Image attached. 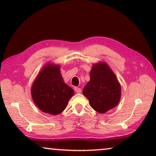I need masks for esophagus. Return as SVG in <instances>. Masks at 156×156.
Returning a JSON list of instances; mask_svg holds the SVG:
<instances>
[{"label": "esophagus", "instance_id": "obj_1", "mask_svg": "<svg viewBox=\"0 0 156 156\" xmlns=\"http://www.w3.org/2000/svg\"><path fill=\"white\" fill-rule=\"evenodd\" d=\"M74 89H75V91H76L77 94H80V92H81V89H80V88H79V87H75Z\"/></svg>", "mask_w": 156, "mask_h": 156}]
</instances>
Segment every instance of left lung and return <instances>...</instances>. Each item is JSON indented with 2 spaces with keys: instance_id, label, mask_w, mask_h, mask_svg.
Segmentation results:
<instances>
[{
  "instance_id": "obj_1",
  "label": "left lung",
  "mask_w": 156,
  "mask_h": 156,
  "mask_svg": "<svg viewBox=\"0 0 156 156\" xmlns=\"http://www.w3.org/2000/svg\"><path fill=\"white\" fill-rule=\"evenodd\" d=\"M83 94L96 112L104 113L119 103L121 87L109 66L100 61L92 66L90 80L84 86Z\"/></svg>"
}]
</instances>
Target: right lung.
<instances>
[{"label":"right lung","instance_id":"1","mask_svg":"<svg viewBox=\"0 0 156 156\" xmlns=\"http://www.w3.org/2000/svg\"><path fill=\"white\" fill-rule=\"evenodd\" d=\"M59 65L48 62L39 72L31 89V97L42 112L56 115L62 113L74 91L66 84Z\"/></svg>","mask_w":156,"mask_h":156}]
</instances>
